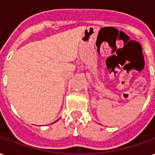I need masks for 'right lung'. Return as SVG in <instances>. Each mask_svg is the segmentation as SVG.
Returning a JSON list of instances; mask_svg holds the SVG:
<instances>
[{
	"label": "right lung",
	"instance_id": "obj_1",
	"mask_svg": "<svg viewBox=\"0 0 155 155\" xmlns=\"http://www.w3.org/2000/svg\"><path fill=\"white\" fill-rule=\"evenodd\" d=\"M57 121H58V120H57ZM56 121H55V122H56Z\"/></svg>",
	"mask_w": 155,
	"mask_h": 155
}]
</instances>
